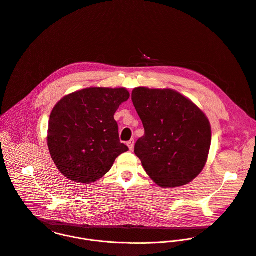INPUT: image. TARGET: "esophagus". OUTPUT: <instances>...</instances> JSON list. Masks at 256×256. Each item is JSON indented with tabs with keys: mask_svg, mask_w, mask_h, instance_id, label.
<instances>
[{
	"mask_svg": "<svg viewBox=\"0 0 256 256\" xmlns=\"http://www.w3.org/2000/svg\"><path fill=\"white\" fill-rule=\"evenodd\" d=\"M126 144H128V148H130V150H132V148H134V140H128V142H126Z\"/></svg>",
	"mask_w": 256,
	"mask_h": 256,
	"instance_id": "1",
	"label": "esophagus"
}]
</instances>
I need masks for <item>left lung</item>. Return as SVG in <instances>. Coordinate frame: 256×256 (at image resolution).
Instances as JSON below:
<instances>
[{"mask_svg": "<svg viewBox=\"0 0 256 256\" xmlns=\"http://www.w3.org/2000/svg\"><path fill=\"white\" fill-rule=\"evenodd\" d=\"M132 100L144 128L134 154L146 174L162 188L192 182L204 168L211 146L205 114L173 90L136 88Z\"/></svg>", "mask_w": 256, "mask_h": 256, "instance_id": "8db88e82", "label": "left lung"}]
</instances>
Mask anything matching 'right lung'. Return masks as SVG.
Masks as SVG:
<instances>
[{"label":"right lung","mask_w":256,"mask_h":256,"mask_svg":"<svg viewBox=\"0 0 256 256\" xmlns=\"http://www.w3.org/2000/svg\"><path fill=\"white\" fill-rule=\"evenodd\" d=\"M130 98L122 88H90L64 96L54 106L47 142L57 168L77 183H94L128 148L122 144L114 114Z\"/></svg>","instance_id":"right-lung-1"}]
</instances>
